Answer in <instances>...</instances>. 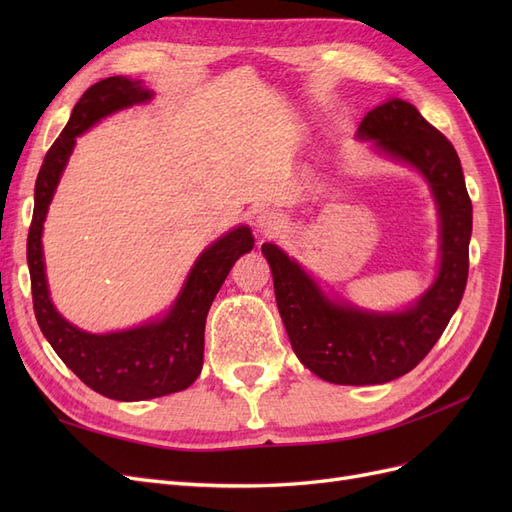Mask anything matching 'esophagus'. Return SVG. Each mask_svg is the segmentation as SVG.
I'll return each instance as SVG.
<instances>
[{
	"label": "esophagus",
	"instance_id": "34e87169",
	"mask_svg": "<svg viewBox=\"0 0 512 512\" xmlns=\"http://www.w3.org/2000/svg\"><path fill=\"white\" fill-rule=\"evenodd\" d=\"M254 228L260 237H275L280 235V232L286 228V218L284 215L277 211V209H262L256 215V222Z\"/></svg>",
	"mask_w": 512,
	"mask_h": 512
}]
</instances>
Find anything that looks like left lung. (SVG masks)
<instances>
[{
    "mask_svg": "<svg viewBox=\"0 0 512 512\" xmlns=\"http://www.w3.org/2000/svg\"><path fill=\"white\" fill-rule=\"evenodd\" d=\"M359 138L421 173L440 213V271L412 307L397 314L363 312L331 301L280 247L262 243L275 301L294 354L333 384H384L421 363L461 303L470 267L472 200L455 147L410 102L393 98L369 111Z\"/></svg>",
    "mask_w": 512,
    "mask_h": 512,
    "instance_id": "obj_1",
    "label": "left lung"
}]
</instances>
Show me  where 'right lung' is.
<instances>
[{
    "instance_id": "add662e5",
    "label": "right lung",
    "mask_w": 512,
    "mask_h": 512,
    "mask_svg": "<svg viewBox=\"0 0 512 512\" xmlns=\"http://www.w3.org/2000/svg\"><path fill=\"white\" fill-rule=\"evenodd\" d=\"M151 98L138 81L108 76L91 85L76 102L70 121L46 151L34 190V218L27 235V265L32 277L34 312L40 331L89 389L117 401H141L188 389L200 376L205 352V322L215 294L237 258L254 247L252 230L226 232L198 256L175 305L160 318L130 331L96 335L76 329L51 303L42 258V224L76 136L102 117Z\"/></svg>"
}]
</instances>
